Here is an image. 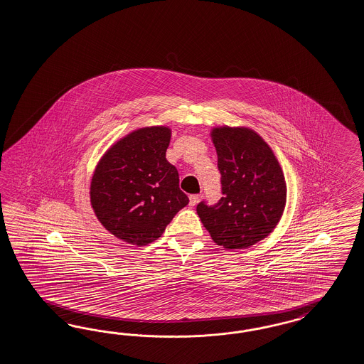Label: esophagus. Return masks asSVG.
I'll return each mask as SVG.
<instances>
[{"label": "esophagus", "instance_id": "esophagus-1", "mask_svg": "<svg viewBox=\"0 0 364 364\" xmlns=\"http://www.w3.org/2000/svg\"><path fill=\"white\" fill-rule=\"evenodd\" d=\"M198 200H200V195H191L189 196V205L195 207L198 204Z\"/></svg>", "mask_w": 364, "mask_h": 364}]
</instances>
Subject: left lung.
<instances>
[{"label":"left lung","instance_id":"obj_1","mask_svg":"<svg viewBox=\"0 0 364 364\" xmlns=\"http://www.w3.org/2000/svg\"><path fill=\"white\" fill-rule=\"evenodd\" d=\"M223 198L198 203L212 240L227 250L254 245L274 231L286 207L283 171L268 144L248 128H213Z\"/></svg>","mask_w":364,"mask_h":364}]
</instances>
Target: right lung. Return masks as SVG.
<instances>
[{
    "mask_svg": "<svg viewBox=\"0 0 364 364\" xmlns=\"http://www.w3.org/2000/svg\"><path fill=\"white\" fill-rule=\"evenodd\" d=\"M166 127L141 128L112 145L90 183V204L105 230L124 242L146 245L159 239L189 203L168 163Z\"/></svg>",
    "mask_w": 364,
    "mask_h": 364,
    "instance_id": "1",
    "label": "right lung"
}]
</instances>
